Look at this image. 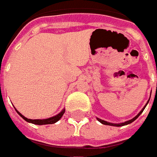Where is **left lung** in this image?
Masks as SVG:
<instances>
[{"label":"left lung","instance_id":"left-lung-1","mask_svg":"<svg viewBox=\"0 0 157 157\" xmlns=\"http://www.w3.org/2000/svg\"><path fill=\"white\" fill-rule=\"evenodd\" d=\"M148 104V103H147ZM147 104H146V105H147ZM146 105L143 107L142 109V111L140 112L137 115H136V117L135 118H133V119H131L130 121H125V122H122V123H119V124H116V123H110V122H107V121H103V120H101V119H99V118H97V120L100 121V123H102V124H104V125H109V126H114V127H121V126H125V125H128V124H130V123H132L134 121H136V119L137 118L139 117L140 116V114L142 113V112H143V110H144V108L146 107Z\"/></svg>","mask_w":157,"mask_h":157}]
</instances>
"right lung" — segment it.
Returning <instances> with one entry per match:
<instances>
[{
    "instance_id": "obj_1",
    "label": "right lung",
    "mask_w": 157,
    "mask_h": 157,
    "mask_svg": "<svg viewBox=\"0 0 157 157\" xmlns=\"http://www.w3.org/2000/svg\"><path fill=\"white\" fill-rule=\"evenodd\" d=\"M15 111L17 112V113L21 116L23 120H25L27 122H29V123H33L36 124V125H47V124H53V123H56L57 121H59L61 117L63 115V113H64V112L65 110L63 109L62 111L60 112L58 114H57L56 116H53V117L51 118H48V119H44V120H31V119H28V118L24 117L21 113H20L19 112L17 111L16 109H15Z\"/></svg>"
}]
</instances>
